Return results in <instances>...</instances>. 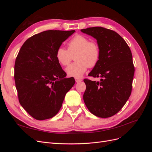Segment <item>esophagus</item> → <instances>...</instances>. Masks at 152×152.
Masks as SVG:
<instances>
[{
	"label": "esophagus",
	"mask_w": 152,
	"mask_h": 152,
	"mask_svg": "<svg viewBox=\"0 0 152 152\" xmlns=\"http://www.w3.org/2000/svg\"><path fill=\"white\" fill-rule=\"evenodd\" d=\"M82 80V79H75V82H77V83H79V82H80Z\"/></svg>",
	"instance_id": "1"
}]
</instances>
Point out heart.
<instances>
[{
    "label": "heart",
    "instance_id": "1",
    "mask_svg": "<svg viewBox=\"0 0 152 152\" xmlns=\"http://www.w3.org/2000/svg\"><path fill=\"white\" fill-rule=\"evenodd\" d=\"M75 62L66 68L69 77L79 79L87 70L88 67L93 68L97 65L100 50L98 44L89 41L85 36L77 35L68 43V50L59 47L56 53L57 61L63 66L68 65L75 55Z\"/></svg>",
    "mask_w": 152,
    "mask_h": 152
}]
</instances>
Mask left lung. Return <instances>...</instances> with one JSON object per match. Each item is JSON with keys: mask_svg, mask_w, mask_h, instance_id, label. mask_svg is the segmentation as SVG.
<instances>
[{"mask_svg": "<svg viewBox=\"0 0 152 152\" xmlns=\"http://www.w3.org/2000/svg\"><path fill=\"white\" fill-rule=\"evenodd\" d=\"M80 31L96 39L100 50L99 61L89 76L101 79L84 80V103L94 115L110 117L120 111L131 93L134 67L131 49L113 30L98 26Z\"/></svg>", "mask_w": 152, "mask_h": 152, "instance_id": "obj_1", "label": "left lung"}]
</instances>
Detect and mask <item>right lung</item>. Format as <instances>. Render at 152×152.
Wrapping results in <instances>:
<instances>
[{
	"label": "right lung",
	"mask_w": 152,
	"mask_h": 152,
	"mask_svg": "<svg viewBox=\"0 0 152 152\" xmlns=\"http://www.w3.org/2000/svg\"><path fill=\"white\" fill-rule=\"evenodd\" d=\"M75 31L47 30L27 39L15 65V80L22 107L37 120L53 117L75 84L56 58L57 49Z\"/></svg>",
	"instance_id": "add662e5"
}]
</instances>
